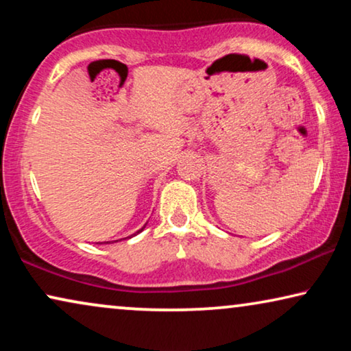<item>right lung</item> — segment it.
Masks as SVG:
<instances>
[{
    "label": "right lung",
    "mask_w": 351,
    "mask_h": 351,
    "mask_svg": "<svg viewBox=\"0 0 351 351\" xmlns=\"http://www.w3.org/2000/svg\"><path fill=\"white\" fill-rule=\"evenodd\" d=\"M143 228H145V225H143V227H142L141 230H138V232H137V233H134V234H131V237H128V238H132V237H136V234H138V233H141ZM123 239H126V238H123ZM117 241H121V239H117ZM117 241H114V243H117ZM107 244H108V241H107Z\"/></svg>",
    "instance_id": "1"
}]
</instances>
